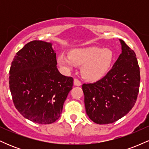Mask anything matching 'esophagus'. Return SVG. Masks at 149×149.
Returning a JSON list of instances; mask_svg holds the SVG:
<instances>
[{"label": "esophagus", "instance_id": "obj_1", "mask_svg": "<svg viewBox=\"0 0 149 149\" xmlns=\"http://www.w3.org/2000/svg\"><path fill=\"white\" fill-rule=\"evenodd\" d=\"M73 84L75 85H76V86H80L81 85V82L78 79H74V81H73Z\"/></svg>", "mask_w": 149, "mask_h": 149}]
</instances>
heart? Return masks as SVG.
I'll list each match as a JSON object with an SVG mask.
<instances>
[{
	"label": "heart",
	"instance_id": "1",
	"mask_svg": "<svg viewBox=\"0 0 149 149\" xmlns=\"http://www.w3.org/2000/svg\"><path fill=\"white\" fill-rule=\"evenodd\" d=\"M69 54L59 56L57 58L59 64L67 70H71L76 65L82 66L83 76L93 81L107 74L113 60L111 49L95 46L72 49Z\"/></svg>",
	"mask_w": 149,
	"mask_h": 149
}]
</instances>
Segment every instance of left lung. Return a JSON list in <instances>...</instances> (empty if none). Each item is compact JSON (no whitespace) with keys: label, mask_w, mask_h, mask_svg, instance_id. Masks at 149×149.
<instances>
[{"label":"left lung","mask_w":149,"mask_h":149,"mask_svg":"<svg viewBox=\"0 0 149 149\" xmlns=\"http://www.w3.org/2000/svg\"><path fill=\"white\" fill-rule=\"evenodd\" d=\"M122 53L104 78L82 85L86 113L100 125L116 122L125 116L136 103L140 71L136 54L120 39Z\"/></svg>","instance_id":"8db88e82"}]
</instances>
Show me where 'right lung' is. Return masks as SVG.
I'll return each instance as SVG.
<instances>
[{
  "label": "right lung",
  "mask_w": 149,
  "mask_h": 149,
  "mask_svg": "<svg viewBox=\"0 0 149 149\" xmlns=\"http://www.w3.org/2000/svg\"><path fill=\"white\" fill-rule=\"evenodd\" d=\"M52 43L28 42L17 52L10 69L9 85L13 103L24 117L38 124H51L60 117L72 89L73 78L57 68Z\"/></svg>",
  "instance_id": "add662e5"
}]
</instances>
